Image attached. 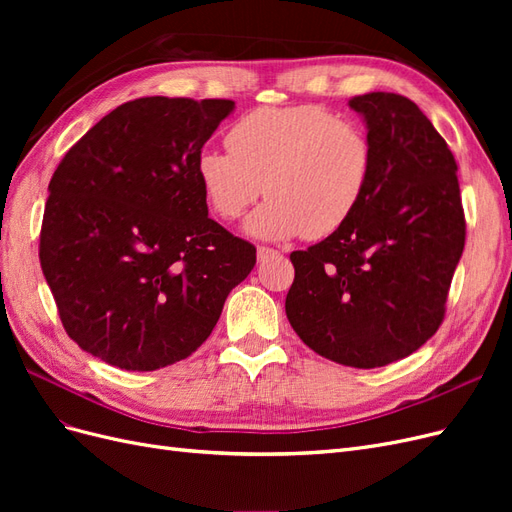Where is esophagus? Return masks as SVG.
Here are the masks:
<instances>
[{"label":"esophagus","mask_w":512,"mask_h":512,"mask_svg":"<svg viewBox=\"0 0 512 512\" xmlns=\"http://www.w3.org/2000/svg\"><path fill=\"white\" fill-rule=\"evenodd\" d=\"M256 254H258V260H260V262H265V260H269L271 256H275L277 252H275V250H271V247H265V245H260V247H258V252H256Z\"/></svg>","instance_id":"obj_1"}]
</instances>
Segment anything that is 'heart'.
<instances>
[{"label":"heart","instance_id":"obj_1","mask_svg":"<svg viewBox=\"0 0 512 512\" xmlns=\"http://www.w3.org/2000/svg\"><path fill=\"white\" fill-rule=\"evenodd\" d=\"M228 151L203 149L196 177L209 209L237 220L262 194L269 198L245 222L260 239L327 237L361 205L374 153L359 123L320 104L262 106L226 134Z\"/></svg>","mask_w":512,"mask_h":512}]
</instances>
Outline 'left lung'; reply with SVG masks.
<instances>
[{"mask_svg": "<svg viewBox=\"0 0 512 512\" xmlns=\"http://www.w3.org/2000/svg\"><path fill=\"white\" fill-rule=\"evenodd\" d=\"M374 153L367 192L324 241L292 252V329L339 365L374 369L421 348L440 329L466 243L457 162L412 100L350 98Z\"/></svg>", "mask_w": 512, "mask_h": 512, "instance_id": "8db88e82", "label": "left lung"}]
</instances>
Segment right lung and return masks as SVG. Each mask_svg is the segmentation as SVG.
I'll list each match as a JSON object with an SVG mask.
<instances>
[{
    "label": "right lung",
    "mask_w": 512,
    "mask_h": 512,
    "mask_svg": "<svg viewBox=\"0 0 512 512\" xmlns=\"http://www.w3.org/2000/svg\"><path fill=\"white\" fill-rule=\"evenodd\" d=\"M232 100L138 98L102 117L49 183L40 267L66 333L128 371L205 342L256 247L209 218L196 158Z\"/></svg>",
    "instance_id": "add662e5"
}]
</instances>
